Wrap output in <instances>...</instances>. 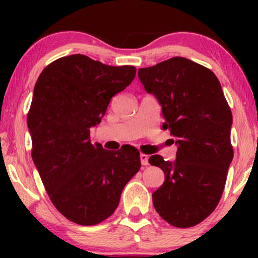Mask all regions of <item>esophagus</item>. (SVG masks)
<instances>
[{
  "label": "esophagus",
  "instance_id": "esophagus-1",
  "mask_svg": "<svg viewBox=\"0 0 258 258\" xmlns=\"http://www.w3.org/2000/svg\"><path fill=\"white\" fill-rule=\"evenodd\" d=\"M140 158H141V163H142V165H148V164H149V157H148V155L141 154L140 155Z\"/></svg>",
  "mask_w": 258,
  "mask_h": 258
}]
</instances>
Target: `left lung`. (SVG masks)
Masks as SVG:
<instances>
[{"mask_svg": "<svg viewBox=\"0 0 258 258\" xmlns=\"http://www.w3.org/2000/svg\"><path fill=\"white\" fill-rule=\"evenodd\" d=\"M139 79L161 104L163 129L177 146L174 162L149 158L165 176L153 194L154 207L169 224L194 227L213 213L223 192L234 157L231 110L216 75L188 58L140 68Z\"/></svg>", "mask_w": 258, "mask_h": 258, "instance_id": "left-lung-1", "label": "left lung"}]
</instances>
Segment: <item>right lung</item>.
Returning a JSON list of instances; mask_svg holds the SVG:
<instances>
[{"label": "right lung", "mask_w": 258, "mask_h": 258, "mask_svg": "<svg viewBox=\"0 0 258 258\" xmlns=\"http://www.w3.org/2000/svg\"><path fill=\"white\" fill-rule=\"evenodd\" d=\"M133 66L112 67L86 55L61 57L45 67L28 112L31 157L56 209L81 225L112 215L122 190L140 170V151L91 143L111 97L135 79Z\"/></svg>", "instance_id": "1"}]
</instances>
